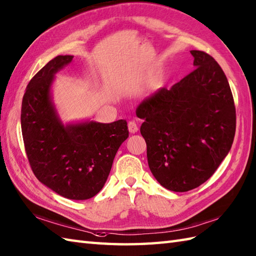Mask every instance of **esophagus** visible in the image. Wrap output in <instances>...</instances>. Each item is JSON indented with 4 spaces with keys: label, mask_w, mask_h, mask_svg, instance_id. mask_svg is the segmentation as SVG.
Listing matches in <instances>:
<instances>
[{
    "label": "esophagus",
    "mask_w": 256,
    "mask_h": 256,
    "mask_svg": "<svg viewBox=\"0 0 256 256\" xmlns=\"http://www.w3.org/2000/svg\"><path fill=\"white\" fill-rule=\"evenodd\" d=\"M128 128L130 133H132V134L136 133L138 130V124L135 123V121H130L128 124Z\"/></svg>",
    "instance_id": "esophagus-1"
}]
</instances>
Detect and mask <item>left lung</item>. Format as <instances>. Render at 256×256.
I'll return each mask as SVG.
<instances>
[{"label": "left lung", "mask_w": 256, "mask_h": 256, "mask_svg": "<svg viewBox=\"0 0 256 256\" xmlns=\"http://www.w3.org/2000/svg\"><path fill=\"white\" fill-rule=\"evenodd\" d=\"M193 72L142 101L136 116L156 180L188 192L215 174L236 133V106L222 68L208 53L192 50Z\"/></svg>", "instance_id": "obj_1"}]
</instances>
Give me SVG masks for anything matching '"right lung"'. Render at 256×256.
<instances>
[{
    "label": "right lung",
    "instance_id": "1",
    "mask_svg": "<svg viewBox=\"0 0 256 256\" xmlns=\"http://www.w3.org/2000/svg\"><path fill=\"white\" fill-rule=\"evenodd\" d=\"M72 60L73 56H58L32 77L22 97L20 123L36 178L63 198L82 200L104 188L128 130L126 120L63 126L50 89L54 74Z\"/></svg>",
    "mask_w": 256,
    "mask_h": 256
}]
</instances>
